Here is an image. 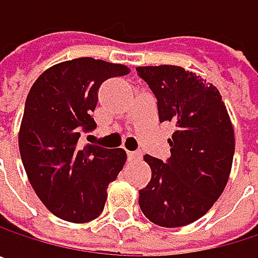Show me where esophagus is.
Returning <instances> with one entry per match:
<instances>
[{
	"label": "esophagus",
	"mask_w": 258,
	"mask_h": 258,
	"mask_svg": "<svg viewBox=\"0 0 258 258\" xmlns=\"http://www.w3.org/2000/svg\"><path fill=\"white\" fill-rule=\"evenodd\" d=\"M127 155H128L130 161H137L142 158V152H139V151H128Z\"/></svg>",
	"instance_id": "obj_1"
}]
</instances>
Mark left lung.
I'll return each instance as SVG.
<instances>
[{
  "instance_id": "8db88e82",
  "label": "left lung",
  "mask_w": 258,
  "mask_h": 258,
  "mask_svg": "<svg viewBox=\"0 0 258 258\" xmlns=\"http://www.w3.org/2000/svg\"><path fill=\"white\" fill-rule=\"evenodd\" d=\"M157 97L160 122L173 121L172 157L145 155L151 180L139 191L143 215L173 229L202 218L224 191L232 170L234 131L220 91L178 66L137 67Z\"/></svg>"
}]
</instances>
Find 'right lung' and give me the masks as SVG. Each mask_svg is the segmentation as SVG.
I'll list each match as a JSON object with an SVG mask.
<instances>
[{
    "mask_svg": "<svg viewBox=\"0 0 258 258\" xmlns=\"http://www.w3.org/2000/svg\"><path fill=\"white\" fill-rule=\"evenodd\" d=\"M128 73L122 64L76 58L47 69L29 89L19 130L21 158L35 194L61 220H95L109 183L127 161L122 148L82 146L79 137L97 127L92 112L101 83Z\"/></svg>",
    "mask_w": 258,
    "mask_h": 258,
    "instance_id": "add662e5",
    "label": "right lung"
}]
</instances>
